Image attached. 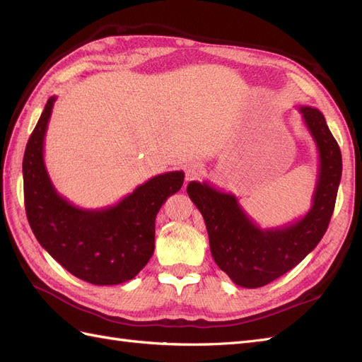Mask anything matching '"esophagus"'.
<instances>
[{
  "label": "esophagus",
  "mask_w": 362,
  "mask_h": 362,
  "mask_svg": "<svg viewBox=\"0 0 362 362\" xmlns=\"http://www.w3.org/2000/svg\"><path fill=\"white\" fill-rule=\"evenodd\" d=\"M204 172H205L204 164H201L198 161L190 163L185 166V181H192V180L199 178V177H202Z\"/></svg>",
  "instance_id": "esophagus-1"
}]
</instances>
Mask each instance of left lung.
Wrapping results in <instances>:
<instances>
[{
	"label": "left lung",
	"mask_w": 362,
	"mask_h": 362,
	"mask_svg": "<svg viewBox=\"0 0 362 362\" xmlns=\"http://www.w3.org/2000/svg\"><path fill=\"white\" fill-rule=\"evenodd\" d=\"M298 112L319 152L313 204L298 221L261 228L243 210L235 194L205 181H192L187 185L190 199L205 221L216 264L240 287L267 286L298 266L319 245L334 213L343 170L341 151L320 110L299 105Z\"/></svg>",
	"instance_id": "1"
}]
</instances>
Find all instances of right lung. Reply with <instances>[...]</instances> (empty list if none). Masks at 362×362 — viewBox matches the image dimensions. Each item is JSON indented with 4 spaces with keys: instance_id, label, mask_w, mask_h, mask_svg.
<instances>
[{
    "instance_id": "add662e5",
    "label": "right lung",
    "mask_w": 362,
    "mask_h": 362,
    "mask_svg": "<svg viewBox=\"0 0 362 362\" xmlns=\"http://www.w3.org/2000/svg\"><path fill=\"white\" fill-rule=\"evenodd\" d=\"M51 96L28 139L23 161L28 223L40 246L74 276L93 286L133 279L154 254L156 217L184 182V172L157 175L117 204L86 210L56 190L43 160Z\"/></svg>"
}]
</instances>
